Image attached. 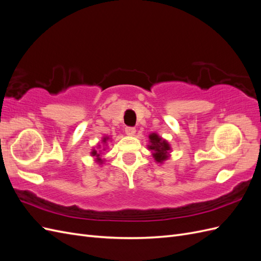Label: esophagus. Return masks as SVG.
I'll use <instances>...</instances> for the list:
<instances>
[{
    "label": "esophagus",
    "instance_id": "obj_1",
    "mask_svg": "<svg viewBox=\"0 0 261 261\" xmlns=\"http://www.w3.org/2000/svg\"><path fill=\"white\" fill-rule=\"evenodd\" d=\"M125 133L127 134L128 136H133L134 134L136 133V129H135V127H130V126H127V127H125Z\"/></svg>",
    "mask_w": 261,
    "mask_h": 261
}]
</instances>
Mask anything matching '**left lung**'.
<instances>
[{"mask_svg":"<svg viewBox=\"0 0 261 261\" xmlns=\"http://www.w3.org/2000/svg\"><path fill=\"white\" fill-rule=\"evenodd\" d=\"M150 143L151 145L149 146V149L153 150V158L156 162H163L168 159V151L170 150V146L167 141L163 140L159 137L156 134H151L149 136Z\"/></svg>","mask_w":261,"mask_h":261,"instance_id":"left-lung-1","label":"left lung"}]
</instances>
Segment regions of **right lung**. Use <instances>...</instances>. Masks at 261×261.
I'll return each instance as SVG.
<instances>
[{
    "label": "right lung",
    "mask_w": 261,
    "mask_h": 261,
    "mask_svg": "<svg viewBox=\"0 0 261 261\" xmlns=\"http://www.w3.org/2000/svg\"><path fill=\"white\" fill-rule=\"evenodd\" d=\"M108 139H109V138H107V137H106V138H103V143H107V140H108ZM91 153H92V155L97 156V160H98L99 162H102V160H101L100 158H99V156H100V154H99V153L96 151V150H93V151H92Z\"/></svg>",
    "instance_id": "1"
}]
</instances>
